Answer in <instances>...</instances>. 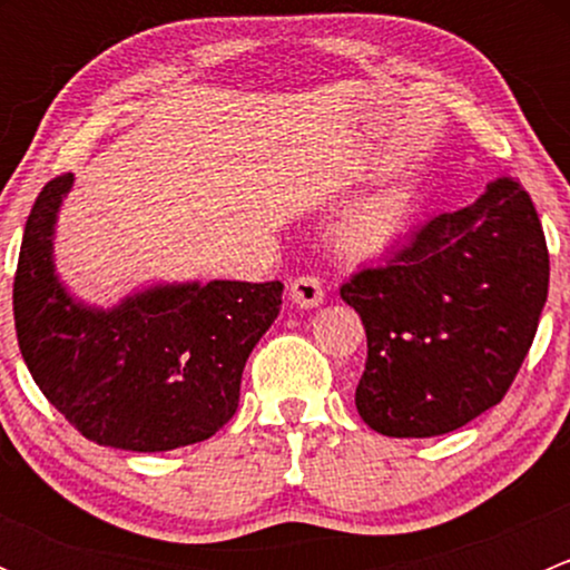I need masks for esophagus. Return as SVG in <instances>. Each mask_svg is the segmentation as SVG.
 <instances>
[{"label":"esophagus","instance_id":"obj_1","mask_svg":"<svg viewBox=\"0 0 570 570\" xmlns=\"http://www.w3.org/2000/svg\"><path fill=\"white\" fill-rule=\"evenodd\" d=\"M289 297L295 306L317 308L322 297H325V289H322V281L317 275H297L289 284Z\"/></svg>","mask_w":570,"mask_h":570}]
</instances>
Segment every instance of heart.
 Segmentation results:
<instances>
[{
    "instance_id": "b5f03b06",
    "label": "heart",
    "mask_w": 570,
    "mask_h": 570,
    "mask_svg": "<svg viewBox=\"0 0 570 570\" xmlns=\"http://www.w3.org/2000/svg\"><path fill=\"white\" fill-rule=\"evenodd\" d=\"M411 212V193L402 187H389L358 200L338 226V248L353 258L381 256L402 237Z\"/></svg>"
}]
</instances>
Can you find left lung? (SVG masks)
I'll list each match as a JSON object with an SVG mask.
<instances>
[{"mask_svg": "<svg viewBox=\"0 0 570 570\" xmlns=\"http://www.w3.org/2000/svg\"><path fill=\"white\" fill-rule=\"evenodd\" d=\"M338 292L366 327L361 419L392 439L463 428L508 394L549 295V250L530 193L497 178Z\"/></svg>", "mask_w": 570, "mask_h": 570, "instance_id": "8db88e82", "label": "left lung"}]
</instances>
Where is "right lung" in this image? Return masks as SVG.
I'll list each match as a JSON object with an SVG mask.
<instances>
[{
  "instance_id": "right-lung-1",
  "label": "right lung",
  "mask_w": 570,
  "mask_h": 570,
  "mask_svg": "<svg viewBox=\"0 0 570 570\" xmlns=\"http://www.w3.org/2000/svg\"><path fill=\"white\" fill-rule=\"evenodd\" d=\"M73 176L40 189L13 281L21 355L46 400L101 446L168 452L237 413L245 361L281 312V281L157 284L96 308L55 273V223Z\"/></svg>"
}]
</instances>
